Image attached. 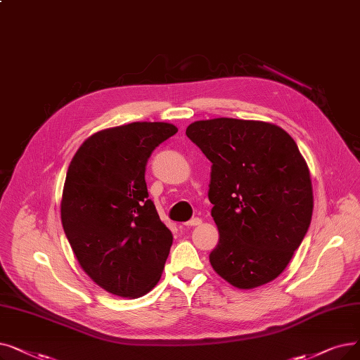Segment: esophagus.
I'll list each match as a JSON object with an SVG mask.
<instances>
[{"label": "esophagus", "instance_id": "1", "mask_svg": "<svg viewBox=\"0 0 360 360\" xmlns=\"http://www.w3.org/2000/svg\"><path fill=\"white\" fill-rule=\"evenodd\" d=\"M200 224H201V219H200V217H193V219H191V221H188V222H185L184 225H185V226H188V228H190V226H197V225H200Z\"/></svg>", "mask_w": 360, "mask_h": 360}]
</instances>
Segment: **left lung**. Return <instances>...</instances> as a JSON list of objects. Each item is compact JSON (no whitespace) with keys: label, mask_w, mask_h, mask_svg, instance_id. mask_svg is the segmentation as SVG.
Here are the masks:
<instances>
[{"label":"left lung","mask_w":360,"mask_h":360,"mask_svg":"<svg viewBox=\"0 0 360 360\" xmlns=\"http://www.w3.org/2000/svg\"><path fill=\"white\" fill-rule=\"evenodd\" d=\"M185 134L212 162L213 269L237 288L271 283L311 221L314 193L299 147L283 128L259 120H198Z\"/></svg>","instance_id":"1"}]
</instances>
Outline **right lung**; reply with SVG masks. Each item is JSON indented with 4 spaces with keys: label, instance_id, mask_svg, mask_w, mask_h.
<instances>
[{
    "label": "right lung",
    "instance_id": "right-lung-1",
    "mask_svg": "<svg viewBox=\"0 0 360 360\" xmlns=\"http://www.w3.org/2000/svg\"><path fill=\"white\" fill-rule=\"evenodd\" d=\"M176 132L165 122L105 129L69 165L61 224L81 268L108 292L134 299L162 276L174 237L148 197L146 166Z\"/></svg>",
    "mask_w": 360,
    "mask_h": 360
}]
</instances>
